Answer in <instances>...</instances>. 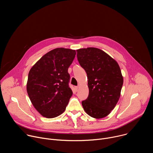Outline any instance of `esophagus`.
I'll list each match as a JSON object with an SVG mask.
<instances>
[{"mask_svg":"<svg viewBox=\"0 0 153 153\" xmlns=\"http://www.w3.org/2000/svg\"><path fill=\"white\" fill-rule=\"evenodd\" d=\"M74 88H75V90L77 91H78L79 86H75V87H74Z\"/></svg>","mask_w":153,"mask_h":153,"instance_id":"obj_1","label":"esophagus"}]
</instances>
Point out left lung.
<instances>
[{"instance_id":"obj_1","label":"left lung","mask_w":153,"mask_h":153,"mask_svg":"<svg viewBox=\"0 0 153 153\" xmlns=\"http://www.w3.org/2000/svg\"><path fill=\"white\" fill-rule=\"evenodd\" d=\"M77 60L88 77L89 95L82 102L85 111L95 119L107 116L120 96L123 78L118 63L93 47L76 50Z\"/></svg>"}]
</instances>
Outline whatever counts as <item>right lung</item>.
<instances>
[{
  "label": "right lung",
  "mask_w": 153,
  "mask_h": 153,
  "mask_svg": "<svg viewBox=\"0 0 153 153\" xmlns=\"http://www.w3.org/2000/svg\"><path fill=\"white\" fill-rule=\"evenodd\" d=\"M76 54V50L68 48L54 49L43 56L30 70L27 93L42 116L54 118L66 109L73 95L68 70Z\"/></svg>",
  "instance_id": "add662e5"
}]
</instances>
